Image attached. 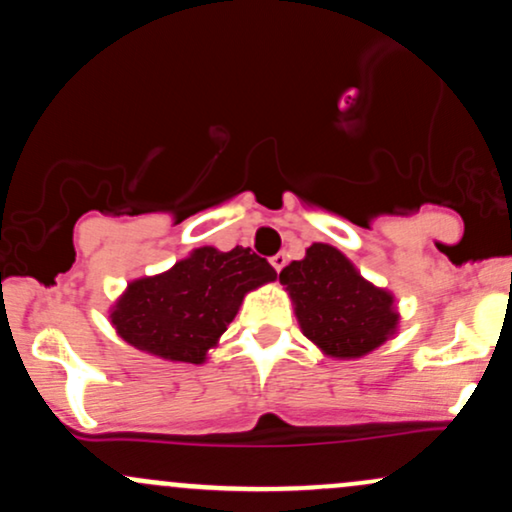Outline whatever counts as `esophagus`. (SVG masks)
Here are the masks:
<instances>
[{
  "mask_svg": "<svg viewBox=\"0 0 512 512\" xmlns=\"http://www.w3.org/2000/svg\"><path fill=\"white\" fill-rule=\"evenodd\" d=\"M286 262H289V257H286V252H277V255L272 257V267L277 269V272H282L286 267Z\"/></svg>",
  "mask_w": 512,
  "mask_h": 512,
  "instance_id": "34e87169",
  "label": "esophagus"
}]
</instances>
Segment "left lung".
Listing matches in <instances>:
<instances>
[{
	"mask_svg": "<svg viewBox=\"0 0 512 512\" xmlns=\"http://www.w3.org/2000/svg\"><path fill=\"white\" fill-rule=\"evenodd\" d=\"M296 303L303 335L330 357H362L396 330L391 294L357 274L335 247L313 243L306 257L279 272Z\"/></svg>",
	"mask_w": 512,
	"mask_h": 512,
	"instance_id": "1",
	"label": "left lung"
}]
</instances>
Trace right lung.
<instances>
[{
    "instance_id": "add662e5",
    "label": "right lung",
    "mask_w": 512,
    "mask_h": 512,
    "mask_svg": "<svg viewBox=\"0 0 512 512\" xmlns=\"http://www.w3.org/2000/svg\"><path fill=\"white\" fill-rule=\"evenodd\" d=\"M274 277V267L250 247L238 245L228 252L199 247L170 272L128 286L111 323L138 350L201 364L226 333L247 291Z\"/></svg>"
}]
</instances>
